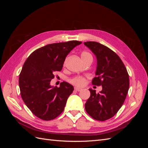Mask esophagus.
Returning <instances> with one entry per match:
<instances>
[{
    "label": "esophagus",
    "mask_w": 148,
    "mask_h": 148,
    "mask_svg": "<svg viewBox=\"0 0 148 148\" xmlns=\"http://www.w3.org/2000/svg\"><path fill=\"white\" fill-rule=\"evenodd\" d=\"M75 90L76 91H81L82 89H81V88H78V87H75Z\"/></svg>",
    "instance_id": "1"
}]
</instances>
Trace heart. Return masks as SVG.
Returning a JSON list of instances; mask_svg holds the SVG:
<instances>
[{
	"label": "heart",
	"mask_w": 148,
	"mask_h": 148,
	"mask_svg": "<svg viewBox=\"0 0 148 148\" xmlns=\"http://www.w3.org/2000/svg\"><path fill=\"white\" fill-rule=\"evenodd\" d=\"M91 56V55L89 54V53L87 52H84L82 53V57L84 56ZM70 82L77 86H83L85 84H86V79H85V78H84L83 77H80V76H78V77H75L71 79H70Z\"/></svg>",
	"instance_id": "heart-1"
}]
</instances>
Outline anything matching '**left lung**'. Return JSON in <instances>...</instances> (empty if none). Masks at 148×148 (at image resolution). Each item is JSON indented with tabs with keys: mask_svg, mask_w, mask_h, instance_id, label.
<instances>
[{
	"mask_svg": "<svg viewBox=\"0 0 148 148\" xmlns=\"http://www.w3.org/2000/svg\"><path fill=\"white\" fill-rule=\"evenodd\" d=\"M84 44L97 59L96 77L92 84L102 87L99 93L89 89L91 95L85 109L94 119L105 121L114 117L123 105L129 89V75L119 56L110 49L95 41Z\"/></svg>",
	"mask_w": 148,
	"mask_h": 148,
	"instance_id": "1",
	"label": "left lung"
}]
</instances>
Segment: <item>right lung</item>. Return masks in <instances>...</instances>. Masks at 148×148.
<instances>
[{
	"instance_id": "right-lung-1",
	"label": "right lung",
	"mask_w": 148,
	"mask_h": 148,
	"mask_svg": "<svg viewBox=\"0 0 148 148\" xmlns=\"http://www.w3.org/2000/svg\"><path fill=\"white\" fill-rule=\"evenodd\" d=\"M82 43L70 41L47 44L31 53L24 63L19 77L21 96L40 119L53 120L64 111L73 86L63 82L59 88L53 87L50 83L53 72L62 70L66 56Z\"/></svg>"
}]
</instances>
